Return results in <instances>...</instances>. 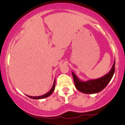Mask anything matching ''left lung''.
<instances>
[{"label": "left lung", "mask_w": 125, "mask_h": 125, "mask_svg": "<svg viewBox=\"0 0 125 125\" xmlns=\"http://www.w3.org/2000/svg\"><path fill=\"white\" fill-rule=\"evenodd\" d=\"M115 62L114 60V64L112 66L111 70L108 74L99 79L89 80L87 81H82L72 71L75 88L79 91L85 94H95V93H99L107 86L113 78L115 71Z\"/></svg>", "instance_id": "obj_1"}]
</instances>
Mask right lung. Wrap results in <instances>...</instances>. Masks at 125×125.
Listing matches in <instances>:
<instances>
[{
	"label": "right lung",
	"mask_w": 125,
	"mask_h": 125,
	"mask_svg": "<svg viewBox=\"0 0 125 125\" xmlns=\"http://www.w3.org/2000/svg\"><path fill=\"white\" fill-rule=\"evenodd\" d=\"M55 85V80H54V82L53 85H52V88H51V89H50V91L48 92L47 93H46V94H44V95H40V96H37V97L29 96V95H27V96L29 97H30V98H31V99H44V98L48 97L50 96V95H51V94H52V93H53L54 91Z\"/></svg>",
	"instance_id": "add662e5"
}]
</instances>
